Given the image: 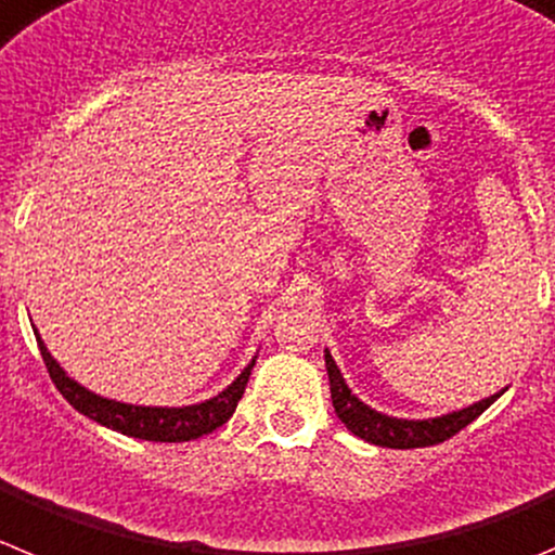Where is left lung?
<instances>
[{"label": "left lung", "mask_w": 555, "mask_h": 555, "mask_svg": "<svg viewBox=\"0 0 555 555\" xmlns=\"http://www.w3.org/2000/svg\"><path fill=\"white\" fill-rule=\"evenodd\" d=\"M324 363H327L330 374V393H333V406L335 415L344 421L352 435H358L360 440L374 446H383V449H426V446H437L454 437L456 431L465 429L467 424H474L487 406L498 399L495 393L490 399L479 401L474 406H465L460 413H449L443 418H429V421H404V418H390V415L377 413L365 406L358 396L349 390V385L340 377L338 365H335L333 354L324 352Z\"/></svg>", "instance_id": "1"}]
</instances>
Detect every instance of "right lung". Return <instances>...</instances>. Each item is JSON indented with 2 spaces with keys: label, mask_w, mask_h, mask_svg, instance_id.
<instances>
[{
  "label": "right lung",
  "mask_w": 555,
  "mask_h": 555,
  "mask_svg": "<svg viewBox=\"0 0 555 555\" xmlns=\"http://www.w3.org/2000/svg\"><path fill=\"white\" fill-rule=\"evenodd\" d=\"M38 347L43 354V363L49 369V377L57 385L60 393L79 410L81 415L99 421L106 429H115L120 435L140 437V440H154V443H186V440H197V437L208 435V431L220 429L236 410L238 399H242L250 371L256 365L253 360L247 369L222 390L215 399L203 401V404L192 406H134V404H120V401L104 399V396L90 393L88 388H81L79 383L65 374L57 365V360L49 354L43 347V340L38 335Z\"/></svg>",
  "instance_id": "obj_1"
}]
</instances>
